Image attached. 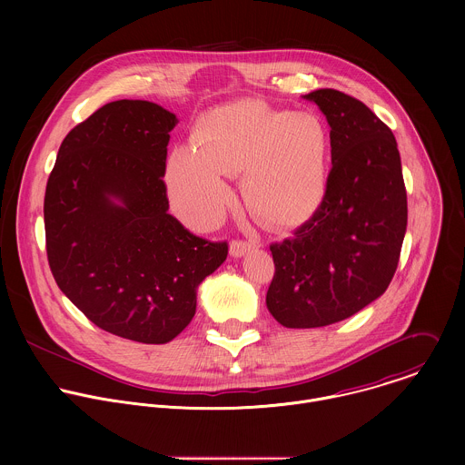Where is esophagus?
<instances>
[{
  "label": "esophagus",
  "instance_id": "esophagus-1",
  "mask_svg": "<svg viewBox=\"0 0 465 465\" xmlns=\"http://www.w3.org/2000/svg\"><path fill=\"white\" fill-rule=\"evenodd\" d=\"M252 248H255V242L253 241H232V244H230V253L233 255V257H241V255H244L248 250H252Z\"/></svg>",
  "mask_w": 465,
  "mask_h": 465
}]
</instances>
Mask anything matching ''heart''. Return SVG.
Instances as JSON below:
<instances>
[{
    "label": "heart",
    "mask_w": 465,
    "mask_h": 465,
    "mask_svg": "<svg viewBox=\"0 0 465 465\" xmlns=\"http://www.w3.org/2000/svg\"><path fill=\"white\" fill-rule=\"evenodd\" d=\"M329 132L309 112L241 99L204 115L196 145L176 147L165 182L176 213L194 230L213 226L232 203L228 176L246 173L250 204L269 223L309 219L325 193Z\"/></svg>",
    "instance_id": "1"
}]
</instances>
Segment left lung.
Here are the masks:
<instances>
[{
	"instance_id": "8db88e82",
	"label": "left lung",
	"mask_w": 465,
	"mask_h": 465,
	"mask_svg": "<svg viewBox=\"0 0 465 465\" xmlns=\"http://www.w3.org/2000/svg\"><path fill=\"white\" fill-rule=\"evenodd\" d=\"M323 112L331 167L314 215L272 242L271 314L309 329L346 320L390 285L407 232V189L391 130L359 99L322 88L303 95Z\"/></svg>"
}]
</instances>
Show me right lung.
<instances>
[{
  "instance_id": "add662e5",
  "label": "right lung",
  "mask_w": 465,
  "mask_h": 465,
  "mask_svg": "<svg viewBox=\"0 0 465 465\" xmlns=\"http://www.w3.org/2000/svg\"><path fill=\"white\" fill-rule=\"evenodd\" d=\"M149 101L101 106L64 138L44 198L47 261L58 289L97 327L143 344L178 337L196 289L228 242L193 235L167 213L169 132Z\"/></svg>"
}]
</instances>
